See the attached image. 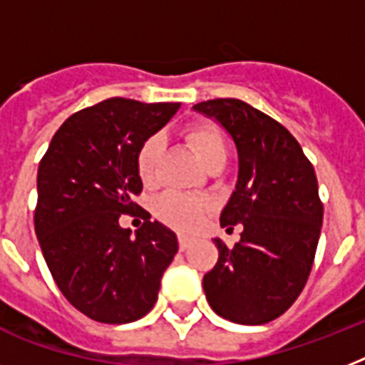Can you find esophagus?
Wrapping results in <instances>:
<instances>
[{"mask_svg": "<svg viewBox=\"0 0 365 365\" xmlns=\"http://www.w3.org/2000/svg\"><path fill=\"white\" fill-rule=\"evenodd\" d=\"M178 242H180V250H187L189 246L193 244V239L187 237V235H180V237H178Z\"/></svg>", "mask_w": 365, "mask_h": 365, "instance_id": "1", "label": "esophagus"}]
</instances>
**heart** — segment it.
I'll use <instances>...</instances> for the list:
<instances>
[{"mask_svg":"<svg viewBox=\"0 0 365 365\" xmlns=\"http://www.w3.org/2000/svg\"><path fill=\"white\" fill-rule=\"evenodd\" d=\"M187 142L193 145L195 153L199 155L200 163L208 166L212 160L227 159V142L223 132L212 123H199L185 130ZM160 138L151 136L142 143L138 151V174L145 183H151L155 178V166L159 160ZM210 210V202L200 197L183 193H166L155 202V214L166 225L191 231L199 227L200 222Z\"/></svg>","mask_w":365,"mask_h":365,"instance_id":"obj_1","label":"heart"}]
</instances>
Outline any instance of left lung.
Instances as JSON below:
<instances>
[{
	"label": "left lung",
	"mask_w": 365,
	"mask_h": 365,
	"mask_svg": "<svg viewBox=\"0 0 365 365\" xmlns=\"http://www.w3.org/2000/svg\"><path fill=\"white\" fill-rule=\"evenodd\" d=\"M229 132L239 153V178L220 223H242L240 240L220 252L202 278L206 299L222 318L259 326L294 305L317 254L324 206L311 160L278 121L237 98L193 106Z\"/></svg>",
	"instance_id": "8db88e82"
}]
</instances>
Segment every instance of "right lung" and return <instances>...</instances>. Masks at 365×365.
I'll return each instance as SVG.
<instances>
[{"mask_svg": "<svg viewBox=\"0 0 365 365\" xmlns=\"http://www.w3.org/2000/svg\"><path fill=\"white\" fill-rule=\"evenodd\" d=\"M178 110V102L104 100L68 117L39 163L34 223L43 257L66 299L96 322L145 317L178 252L163 223L148 217L134 237L119 225L140 208L138 151Z\"/></svg>", "mask_w": 365, "mask_h": 365, "instance_id": "1", "label": "right lung"}]
</instances>
